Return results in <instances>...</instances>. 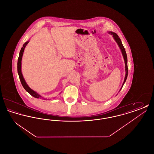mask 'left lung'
Segmentation results:
<instances>
[{
  "label": "left lung",
  "instance_id": "left-lung-1",
  "mask_svg": "<svg viewBox=\"0 0 154 154\" xmlns=\"http://www.w3.org/2000/svg\"><path fill=\"white\" fill-rule=\"evenodd\" d=\"M109 33H110V35H112V37L114 38V39L115 40V41L116 42V43H117L121 52H122V54L123 55V57H124V59L125 61V77L124 81V82L122 84V85L121 87V88L120 89L119 91L121 90V89L123 87L124 85L125 82L126 80V79H127V77H128V59H127V55H126V53L125 51V50L124 47L123 45V44L122 43V42L120 39V38L119 37V36H118L117 34L114 33V32H111V31H109L108 32Z\"/></svg>",
  "mask_w": 154,
  "mask_h": 154
}]
</instances>
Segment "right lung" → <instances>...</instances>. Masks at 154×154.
Wrapping results in <instances>:
<instances>
[{"instance_id":"1","label":"right lung","mask_w":154,"mask_h":154,"mask_svg":"<svg viewBox=\"0 0 154 154\" xmlns=\"http://www.w3.org/2000/svg\"><path fill=\"white\" fill-rule=\"evenodd\" d=\"M29 42V41H27L26 42H25L23 45V47L21 49V51L20 52V54H19V57H18V63H17V70H18V74L20 77V80L21 81V82L22 84L23 87L24 89L30 95L33 96L34 97L36 98H42L43 99H45L43 98L41 95H40L38 94H37L36 92L34 91L33 89H32L31 88H30L28 86V85L26 84V81L25 80L23 75H22V72H21V61H22V56H23V54L24 52V50L25 48V47L26 46V45L28 44V43Z\"/></svg>"}]
</instances>
